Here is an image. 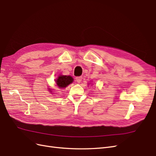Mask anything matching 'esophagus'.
<instances>
[{
  "instance_id": "34e87169",
  "label": "esophagus",
  "mask_w": 156,
  "mask_h": 156,
  "mask_svg": "<svg viewBox=\"0 0 156 156\" xmlns=\"http://www.w3.org/2000/svg\"><path fill=\"white\" fill-rule=\"evenodd\" d=\"M75 79H76V81L79 83L81 82L82 79H83V77H77L76 78H75Z\"/></svg>"
}]
</instances>
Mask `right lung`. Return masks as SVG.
<instances>
[{"label":"right lung","instance_id":"right-lung-1","mask_svg":"<svg viewBox=\"0 0 156 156\" xmlns=\"http://www.w3.org/2000/svg\"><path fill=\"white\" fill-rule=\"evenodd\" d=\"M55 81L56 85L60 88H64L68 87L69 84L72 83L73 79L69 75H59L58 78L55 80ZM50 92H51V90H50Z\"/></svg>","mask_w":156,"mask_h":156}]
</instances>
